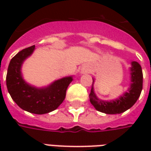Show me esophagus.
I'll return each mask as SVG.
<instances>
[{
	"label": "esophagus",
	"mask_w": 151,
	"mask_h": 151,
	"mask_svg": "<svg viewBox=\"0 0 151 151\" xmlns=\"http://www.w3.org/2000/svg\"><path fill=\"white\" fill-rule=\"evenodd\" d=\"M89 70V68L87 66H84L82 68V73H87V71Z\"/></svg>",
	"instance_id": "1"
}]
</instances>
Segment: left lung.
I'll return each mask as SVG.
<instances>
[{
  "label": "left lung",
  "mask_w": 151,
  "mask_h": 151,
  "mask_svg": "<svg viewBox=\"0 0 151 151\" xmlns=\"http://www.w3.org/2000/svg\"><path fill=\"white\" fill-rule=\"evenodd\" d=\"M131 65V83L129 88L128 91L115 100L104 101L97 98L93 88V80L91 91L89 95V97L91 104L95 107L97 111L106 114H120L129 109L136 103L142 90L143 74L142 67L138 63L133 61Z\"/></svg>",
  "instance_id": "left-lung-1"
}]
</instances>
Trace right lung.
<instances>
[{
    "mask_svg": "<svg viewBox=\"0 0 151 151\" xmlns=\"http://www.w3.org/2000/svg\"><path fill=\"white\" fill-rule=\"evenodd\" d=\"M35 45L20 51L10 60L6 75V86L13 100L25 111L45 114L56 110L65 98L72 77L57 80L45 88H36L25 82L21 73L22 63L31 56Z\"/></svg>",
    "mask_w": 151,
    "mask_h": 151,
    "instance_id": "obj_1",
    "label": "right lung"
}]
</instances>
